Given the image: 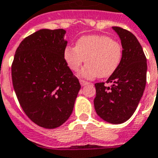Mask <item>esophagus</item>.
Returning a JSON list of instances; mask_svg holds the SVG:
<instances>
[{"instance_id": "1", "label": "esophagus", "mask_w": 158, "mask_h": 158, "mask_svg": "<svg viewBox=\"0 0 158 158\" xmlns=\"http://www.w3.org/2000/svg\"><path fill=\"white\" fill-rule=\"evenodd\" d=\"M79 82H80V84H81L82 86H85V85H88V84H89V82L85 81V80H84V79H80V80H79Z\"/></svg>"}]
</instances>
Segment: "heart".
<instances>
[{"label": "heart", "instance_id": "heart-1", "mask_svg": "<svg viewBox=\"0 0 158 158\" xmlns=\"http://www.w3.org/2000/svg\"><path fill=\"white\" fill-rule=\"evenodd\" d=\"M122 46L106 35H89L79 38L75 47L64 50V59L70 70L79 71L84 61L81 75L86 79L107 78L115 72L122 59Z\"/></svg>", "mask_w": 158, "mask_h": 158}]
</instances>
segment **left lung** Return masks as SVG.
Masks as SVG:
<instances>
[{
	"label": "left lung",
	"instance_id": "1",
	"mask_svg": "<svg viewBox=\"0 0 158 158\" xmlns=\"http://www.w3.org/2000/svg\"><path fill=\"white\" fill-rule=\"evenodd\" d=\"M121 41L122 59L117 69L105 83H97L94 108L97 114L110 124H122L130 119L143 96L147 79V59L132 33L112 27Z\"/></svg>",
	"mask_w": 158,
	"mask_h": 158
}]
</instances>
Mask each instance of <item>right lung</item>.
Returning a JSON list of instances; mask_svg holds the SVG:
<instances>
[{"label":"right lung","mask_w":158,"mask_h":158,"mask_svg":"<svg viewBox=\"0 0 158 158\" xmlns=\"http://www.w3.org/2000/svg\"><path fill=\"white\" fill-rule=\"evenodd\" d=\"M65 30L40 29L15 54L12 83L21 107L36 125L55 129L71 115L81 86L64 59Z\"/></svg>","instance_id":"add662e5"}]
</instances>
